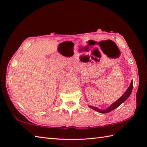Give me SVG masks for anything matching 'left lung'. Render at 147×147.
<instances>
[{
  "label": "left lung",
  "mask_w": 147,
  "mask_h": 147,
  "mask_svg": "<svg viewBox=\"0 0 147 147\" xmlns=\"http://www.w3.org/2000/svg\"><path fill=\"white\" fill-rule=\"evenodd\" d=\"M133 86V81H131V82L130 85H129V86L128 87V88H127L126 91L124 92V94L122 95L119 98L118 100H117L116 101H115V102H114L113 104H112V105H111L107 109H98L97 107H93V106H91V105H88V107L92 109L93 110H95L96 111H97L98 112H100V113H102V114L108 113V112L114 110L115 109H116L117 107H118L121 104H123V103H124V102L127 99V98H128L129 96H130L131 93V92H132Z\"/></svg>",
  "instance_id": "obj_1"
}]
</instances>
